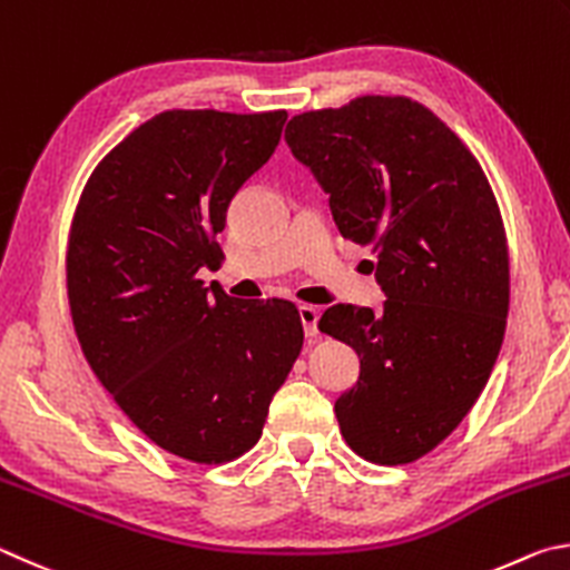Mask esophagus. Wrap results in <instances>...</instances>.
Masks as SVG:
<instances>
[{
  "label": "esophagus",
  "instance_id": "esophagus-1",
  "mask_svg": "<svg viewBox=\"0 0 570 570\" xmlns=\"http://www.w3.org/2000/svg\"><path fill=\"white\" fill-rule=\"evenodd\" d=\"M297 313H301L305 337H315L317 335V317H321V311H317V307H313V305H301V307H297Z\"/></svg>",
  "mask_w": 570,
  "mask_h": 570
}]
</instances>
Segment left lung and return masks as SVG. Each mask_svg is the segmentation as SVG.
I'll return each mask as SVG.
<instances>
[{
  "label": "left lung",
  "mask_w": 570,
  "mask_h": 570,
  "mask_svg": "<svg viewBox=\"0 0 570 570\" xmlns=\"http://www.w3.org/2000/svg\"><path fill=\"white\" fill-rule=\"evenodd\" d=\"M285 142L331 195L341 235L373 249L387 295L377 313L341 303L317 323L361 357V377L335 401L341 433L365 461L407 465L461 425L501 353V207L463 139L411 97L295 115Z\"/></svg>",
  "instance_id": "8db88e82"
}]
</instances>
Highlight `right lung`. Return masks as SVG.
I'll list each match as a JSON object with an SVG mask.
<instances>
[{
  "mask_svg": "<svg viewBox=\"0 0 570 570\" xmlns=\"http://www.w3.org/2000/svg\"><path fill=\"white\" fill-rule=\"evenodd\" d=\"M273 112L167 109L99 159L69 227L67 297L89 367L149 441L199 465L253 448L303 347L291 301L213 287L227 207L273 157Z\"/></svg>",
  "mask_w": 570,
  "mask_h": 570,
  "instance_id": "obj_1",
  "label": "right lung"
}]
</instances>
